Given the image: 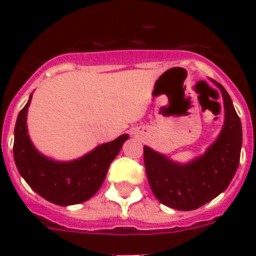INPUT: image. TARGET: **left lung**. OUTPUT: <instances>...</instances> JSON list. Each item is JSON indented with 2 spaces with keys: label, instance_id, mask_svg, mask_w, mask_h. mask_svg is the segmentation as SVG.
Here are the masks:
<instances>
[{
  "label": "left lung",
  "instance_id": "8db88e82",
  "mask_svg": "<svg viewBox=\"0 0 256 256\" xmlns=\"http://www.w3.org/2000/svg\"><path fill=\"white\" fill-rule=\"evenodd\" d=\"M224 105V124L216 140L202 155L178 162L164 154L144 148L146 174L151 191L162 204L177 210H195L226 191L238 168L242 126L230 94L218 82Z\"/></svg>",
  "mask_w": 256,
  "mask_h": 256
}]
</instances>
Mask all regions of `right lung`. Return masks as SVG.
<instances>
[{"label":"right lung","mask_w":256,"mask_h":256,"mask_svg":"<svg viewBox=\"0 0 256 256\" xmlns=\"http://www.w3.org/2000/svg\"><path fill=\"white\" fill-rule=\"evenodd\" d=\"M32 94L22 108L14 130V159L20 176L30 188L52 204L68 206L90 200L100 190L108 169L120 151L128 134L97 148L70 162H58L40 154L28 134L26 114Z\"/></svg>","instance_id":"1"}]
</instances>
